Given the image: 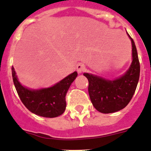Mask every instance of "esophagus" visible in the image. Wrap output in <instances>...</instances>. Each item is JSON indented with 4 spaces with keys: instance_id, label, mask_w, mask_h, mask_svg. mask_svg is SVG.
<instances>
[{
    "instance_id": "34e87169",
    "label": "esophagus",
    "mask_w": 151,
    "mask_h": 151,
    "mask_svg": "<svg viewBox=\"0 0 151 151\" xmlns=\"http://www.w3.org/2000/svg\"><path fill=\"white\" fill-rule=\"evenodd\" d=\"M76 69L77 71H78V73H83V72H85V70H86V65H85L83 63H78V65H76Z\"/></svg>"
}]
</instances>
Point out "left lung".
<instances>
[{"label": "left lung", "instance_id": "left-lung-1", "mask_svg": "<svg viewBox=\"0 0 151 151\" xmlns=\"http://www.w3.org/2000/svg\"><path fill=\"white\" fill-rule=\"evenodd\" d=\"M130 37V36H129ZM133 61L130 69L121 78L114 81L84 73L88 80V94L93 106L99 112L109 114L125 108L133 97L140 77V63L133 39Z\"/></svg>", "mask_w": 151, "mask_h": 151}]
</instances>
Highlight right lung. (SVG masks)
<instances>
[{"mask_svg": "<svg viewBox=\"0 0 151 151\" xmlns=\"http://www.w3.org/2000/svg\"><path fill=\"white\" fill-rule=\"evenodd\" d=\"M12 77L20 100L25 107L32 113L45 118H55L61 115L65 110V95L72 82L77 76L74 72L57 84L48 88L30 90L22 86L18 82L14 67Z\"/></svg>", "mask_w": 151, "mask_h": 151, "instance_id": "add662e5", "label": "right lung"}]
</instances>
